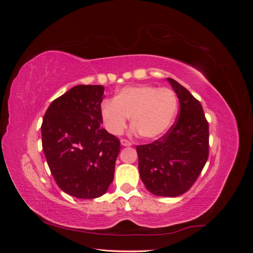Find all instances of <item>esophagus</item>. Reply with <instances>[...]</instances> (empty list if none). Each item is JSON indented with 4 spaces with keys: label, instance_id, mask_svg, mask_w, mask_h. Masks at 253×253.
Instances as JSON below:
<instances>
[{
    "label": "esophagus",
    "instance_id": "1",
    "mask_svg": "<svg viewBox=\"0 0 253 253\" xmlns=\"http://www.w3.org/2000/svg\"><path fill=\"white\" fill-rule=\"evenodd\" d=\"M120 142H121L122 145H124V147H131V145H132V142L126 140V139H121Z\"/></svg>",
    "mask_w": 253,
    "mask_h": 253
}]
</instances>
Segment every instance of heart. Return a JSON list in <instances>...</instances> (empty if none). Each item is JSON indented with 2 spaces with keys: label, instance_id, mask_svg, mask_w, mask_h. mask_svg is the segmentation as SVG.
Returning <instances> with one entry per match:
<instances>
[{
  "label": "heart",
  "instance_id": "1",
  "mask_svg": "<svg viewBox=\"0 0 253 253\" xmlns=\"http://www.w3.org/2000/svg\"><path fill=\"white\" fill-rule=\"evenodd\" d=\"M175 93L167 87L140 84L122 87L114 100H105L100 108L102 124L112 135H120L131 117L133 131L142 138L154 140L168 132L177 113Z\"/></svg>",
  "mask_w": 253,
  "mask_h": 253
}]
</instances>
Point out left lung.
<instances>
[{
    "mask_svg": "<svg viewBox=\"0 0 253 253\" xmlns=\"http://www.w3.org/2000/svg\"><path fill=\"white\" fill-rule=\"evenodd\" d=\"M180 104L178 118L162 138L137 145L140 178L152 194L181 195L193 186L208 160L209 125L201 102L172 78H167Z\"/></svg>",
    "mask_w": 253,
    "mask_h": 253,
    "instance_id": "1",
    "label": "left lung"
}]
</instances>
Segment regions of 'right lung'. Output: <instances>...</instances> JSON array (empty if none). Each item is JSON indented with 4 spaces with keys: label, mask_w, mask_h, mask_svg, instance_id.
I'll list each match as a JSON object with an SVG mask.
<instances>
[{
    "label": "right lung",
    "mask_w": 253,
    "mask_h": 253,
    "mask_svg": "<svg viewBox=\"0 0 253 253\" xmlns=\"http://www.w3.org/2000/svg\"><path fill=\"white\" fill-rule=\"evenodd\" d=\"M104 86L76 85L55 99L43 117L42 148L59 188L88 200L114 179L120 141L101 126Z\"/></svg>",
    "instance_id": "1"
}]
</instances>
